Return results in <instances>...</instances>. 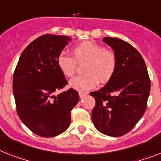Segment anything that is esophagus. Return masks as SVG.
Masks as SVG:
<instances>
[{
    "instance_id": "1",
    "label": "esophagus",
    "mask_w": 161,
    "mask_h": 161,
    "mask_svg": "<svg viewBox=\"0 0 161 161\" xmlns=\"http://www.w3.org/2000/svg\"><path fill=\"white\" fill-rule=\"evenodd\" d=\"M87 95V93H84V92H79V96L80 99H82V98H84L85 96H86Z\"/></svg>"
}]
</instances>
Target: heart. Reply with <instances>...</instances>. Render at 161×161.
I'll list each match as a JSON object with an SVG mask.
<instances>
[{"mask_svg": "<svg viewBox=\"0 0 161 161\" xmlns=\"http://www.w3.org/2000/svg\"><path fill=\"white\" fill-rule=\"evenodd\" d=\"M72 57L60 53L57 66L62 75L71 77L75 75L76 65L84 64L85 75L72 79L70 87L80 92L95 88L99 81L106 83L113 77L117 67V58L114 52L92 41H85L72 49Z\"/></svg>", "mask_w": 161, "mask_h": 161, "instance_id": "obj_1", "label": "heart"}]
</instances>
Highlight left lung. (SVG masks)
Returning <instances> with one entry per match:
<instances>
[{
  "instance_id": "obj_1",
  "label": "left lung",
  "mask_w": 161,
  "mask_h": 161,
  "mask_svg": "<svg viewBox=\"0 0 161 161\" xmlns=\"http://www.w3.org/2000/svg\"><path fill=\"white\" fill-rule=\"evenodd\" d=\"M114 50L117 67L103 88L90 95L95 99L92 121L95 128L110 136L131 131L143 116L151 90L147 66L140 53L117 38H103Z\"/></svg>"
}]
</instances>
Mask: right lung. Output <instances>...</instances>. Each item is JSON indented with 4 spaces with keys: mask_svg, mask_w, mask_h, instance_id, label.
Masks as SVG:
<instances>
[{
    "mask_svg": "<svg viewBox=\"0 0 161 161\" xmlns=\"http://www.w3.org/2000/svg\"><path fill=\"white\" fill-rule=\"evenodd\" d=\"M71 37L44 34L23 51L13 76L17 114L34 133L52 137L64 132L71 123V111L79 94L69 89L56 95L67 80L57 66V58Z\"/></svg>",
    "mask_w": 161,
    "mask_h": 161,
    "instance_id": "add662e5",
    "label": "right lung"
}]
</instances>
